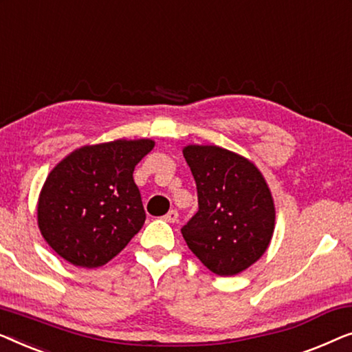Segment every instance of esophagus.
<instances>
[{
    "instance_id": "obj_1",
    "label": "esophagus",
    "mask_w": 352,
    "mask_h": 352,
    "mask_svg": "<svg viewBox=\"0 0 352 352\" xmlns=\"http://www.w3.org/2000/svg\"><path fill=\"white\" fill-rule=\"evenodd\" d=\"M162 219H164V221H167V223H175V221L178 220V212L169 210L164 217H162Z\"/></svg>"
}]
</instances>
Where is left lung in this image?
Segmentation results:
<instances>
[{
  "label": "left lung",
  "instance_id": "obj_1",
  "mask_svg": "<svg viewBox=\"0 0 352 352\" xmlns=\"http://www.w3.org/2000/svg\"><path fill=\"white\" fill-rule=\"evenodd\" d=\"M183 156L197 188L199 210L182 228L206 268L236 276L261 258L276 225V207L254 162L217 145H188Z\"/></svg>",
  "mask_w": 352,
  "mask_h": 352
}]
</instances>
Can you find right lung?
<instances>
[{"label":"right lung","instance_id":"right-lung-1","mask_svg":"<svg viewBox=\"0 0 352 352\" xmlns=\"http://www.w3.org/2000/svg\"><path fill=\"white\" fill-rule=\"evenodd\" d=\"M155 148L150 138L76 148L44 182L38 228L49 247L79 268H98L145 223L133 169Z\"/></svg>","mask_w":352,"mask_h":352}]
</instances>
